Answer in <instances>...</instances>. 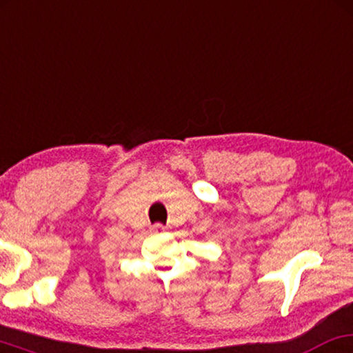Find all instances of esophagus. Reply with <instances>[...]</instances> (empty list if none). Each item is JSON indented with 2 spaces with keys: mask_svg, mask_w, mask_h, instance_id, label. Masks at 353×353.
Instances as JSON below:
<instances>
[{
  "mask_svg": "<svg viewBox=\"0 0 353 353\" xmlns=\"http://www.w3.org/2000/svg\"><path fill=\"white\" fill-rule=\"evenodd\" d=\"M150 230H152L154 233H159V232H163V230H165V227H163L162 223H154V225L150 227Z\"/></svg>",
  "mask_w": 353,
  "mask_h": 353,
  "instance_id": "34e87169",
  "label": "esophagus"
}]
</instances>
